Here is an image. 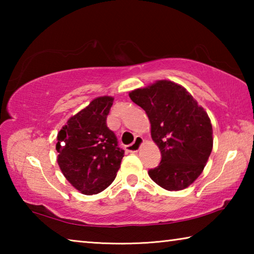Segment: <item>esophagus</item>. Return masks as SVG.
Returning a JSON list of instances; mask_svg holds the SVG:
<instances>
[{"label": "esophagus", "mask_w": 254, "mask_h": 254, "mask_svg": "<svg viewBox=\"0 0 254 254\" xmlns=\"http://www.w3.org/2000/svg\"><path fill=\"white\" fill-rule=\"evenodd\" d=\"M142 143H143V137L142 136H136L134 142L127 145L126 150L127 152H137V151H139L141 145H142Z\"/></svg>", "instance_id": "1"}]
</instances>
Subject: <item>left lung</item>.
<instances>
[{
    "instance_id": "1",
    "label": "left lung",
    "mask_w": 254,
    "mask_h": 254,
    "mask_svg": "<svg viewBox=\"0 0 254 254\" xmlns=\"http://www.w3.org/2000/svg\"><path fill=\"white\" fill-rule=\"evenodd\" d=\"M145 111L161 161L148 174L170 191L183 190L203 173L213 149V127L206 111L182 85L162 79L128 93Z\"/></svg>"
}]
</instances>
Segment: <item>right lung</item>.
<instances>
[{
	"label": "right lung",
	"instance_id": "1",
	"mask_svg": "<svg viewBox=\"0 0 254 254\" xmlns=\"http://www.w3.org/2000/svg\"><path fill=\"white\" fill-rule=\"evenodd\" d=\"M113 101L112 96L94 98L68 119L57 134L59 168L84 195H95L109 187L124 157L114 132L106 126Z\"/></svg>",
	"mask_w": 254,
	"mask_h": 254
}]
</instances>
